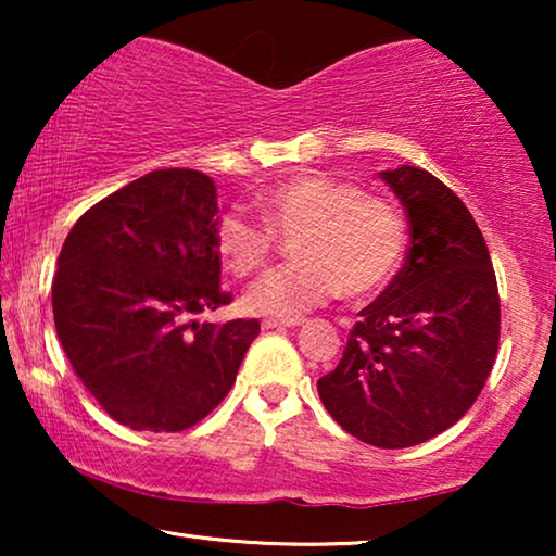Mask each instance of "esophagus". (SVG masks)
<instances>
[{"label":"esophagus","instance_id":"obj_1","mask_svg":"<svg viewBox=\"0 0 556 556\" xmlns=\"http://www.w3.org/2000/svg\"><path fill=\"white\" fill-rule=\"evenodd\" d=\"M303 318H265L263 329H291V326H301Z\"/></svg>","mask_w":556,"mask_h":556}]
</instances>
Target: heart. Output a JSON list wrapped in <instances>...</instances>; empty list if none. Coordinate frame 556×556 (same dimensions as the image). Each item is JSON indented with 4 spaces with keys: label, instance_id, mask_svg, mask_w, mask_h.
Segmentation results:
<instances>
[{
    "label": "heart",
    "instance_id": "obj_1",
    "mask_svg": "<svg viewBox=\"0 0 556 556\" xmlns=\"http://www.w3.org/2000/svg\"><path fill=\"white\" fill-rule=\"evenodd\" d=\"M265 227L227 212L215 227V250L232 276H250L270 257L273 235H293L295 263L270 270L245 291L250 314L301 318L344 291L364 299L397 273L407 245L405 217L382 197L352 181L308 172L257 200Z\"/></svg>",
    "mask_w": 556,
    "mask_h": 556
}]
</instances>
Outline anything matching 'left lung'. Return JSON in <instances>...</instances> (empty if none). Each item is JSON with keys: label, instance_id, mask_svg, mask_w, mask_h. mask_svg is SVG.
<instances>
[{"label": "left lung", "instance_id": "left-lung-1", "mask_svg": "<svg viewBox=\"0 0 556 556\" xmlns=\"http://www.w3.org/2000/svg\"><path fill=\"white\" fill-rule=\"evenodd\" d=\"M379 179L407 212V261L316 387L349 435L394 451L468 413L496 362L501 303L483 235L453 189L409 164Z\"/></svg>", "mask_w": 556, "mask_h": 556}]
</instances>
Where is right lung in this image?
<instances>
[{
    "label": "right lung",
    "mask_w": 556,
    "mask_h": 556,
    "mask_svg": "<svg viewBox=\"0 0 556 556\" xmlns=\"http://www.w3.org/2000/svg\"><path fill=\"white\" fill-rule=\"evenodd\" d=\"M217 223L207 174L159 169L93 204L60 250L58 339L86 390L126 428H192L225 400L261 333L257 318H194L230 303Z\"/></svg>",
    "instance_id": "1"
}]
</instances>
